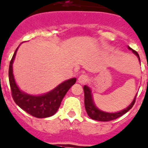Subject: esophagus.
I'll return each instance as SVG.
<instances>
[{
    "label": "esophagus",
    "mask_w": 148,
    "mask_h": 148,
    "mask_svg": "<svg viewBox=\"0 0 148 148\" xmlns=\"http://www.w3.org/2000/svg\"><path fill=\"white\" fill-rule=\"evenodd\" d=\"M88 76L86 75H81L78 78V82L81 84H84L87 81Z\"/></svg>",
    "instance_id": "34e87169"
}]
</instances>
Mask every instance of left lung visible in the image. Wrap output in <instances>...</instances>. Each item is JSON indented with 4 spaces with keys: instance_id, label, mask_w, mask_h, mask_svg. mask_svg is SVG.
Masks as SVG:
<instances>
[{
    "instance_id": "1",
    "label": "left lung",
    "mask_w": 148,
    "mask_h": 148,
    "mask_svg": "<svg viewBox=\"0 0 148 148\" xmlns=\"http://www.w3.org/2000/svg\"><path fill=\"white\" fill-rule=\"evenodd\" d=\"M128 48L130 51H132L133 53L135 54L137 56L138 59H139V62H140V58H139V56L138 54V53L136 51H134L129 46H128ZM84 106L88 116L91 119H92V120L103 122H107L110 121V120H115V119L118 118V117L121 116L122 115L125 114L126 112H128L132 108L133 106H134V103H135V100H136V95H137L136 94L135 95L131 103L128 107L123 109V110L116 112H106L101 110V109H99L96 106L94 103V101H93L92 91H91L90 88L89 86H86V85H84Z\"/></svg>"
}]
</instances>
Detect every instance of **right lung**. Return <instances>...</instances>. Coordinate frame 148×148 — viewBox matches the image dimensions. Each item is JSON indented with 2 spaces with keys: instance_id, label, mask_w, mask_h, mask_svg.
Returning <instances> with one entry per match:
<instances>
[{
  "instance_id": "obj_1",
  "label": "right lung",
  "mask_w": 148,
  "mask_h": 148,
  "mask_svg": "<svg viewBox=\"0 0 148 148\" xmlns=\"http://www.w3.org/2000/svg\"><path fill=\"white\" fill-rule=\"evenodd\" d=\"M18 47L12 56L9 69V84L14 102L23 110L37 118H45L53 116L59 109L62 99L67 91L73 84H75L76 78H73L64 81L53 89L42 95H34L25 92L17 86L13 74L12 64Z\"/></svg>"
}]
</instances>
